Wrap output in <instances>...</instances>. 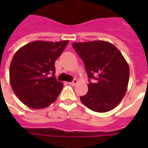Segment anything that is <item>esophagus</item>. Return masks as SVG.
I'll return each instance as SVG.
<instances>
[{"mask_svg": "<svg viewBox=\"0 0 148 148\" xmlns=\"http://www.w3.org/2000/svg\"><path fill=\"white\" fill-rule=\"evenodd\" d=\"M78 83V81H77V80H76V79H74V81H72V82H69V85H71V86H74V85H76Z\"/></svg>", "mask_w": 148, "mask_h": 148, "instance_id": "esophagus-1", "label": "esophagus"}]
</instances>
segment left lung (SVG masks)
I'll return each instance as SVG.
<instances>
[{"instance_id":"left-lung-1","label":"left lung","mask_w":148,"mask_h":148,"mask_svg":"<svg viewBox=\"0 0 148 148\" xmlns=\"http://www.w3.org/2000/svg\"><path fill=\"white\" fill-rule=\"evenodd\" d=\"M83 60L88 77L95 82L88 84V91L80 97L91 110L109 111L119 104L127 89L128 64L114 45L103 40L73 43Z\"/></svg>"}]
</instances>
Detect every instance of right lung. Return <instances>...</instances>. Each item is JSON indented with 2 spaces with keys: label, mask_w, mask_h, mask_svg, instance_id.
I'll use <instances>...</instances> for the list:
<instances>
[{
  "label": "right lung",
  "mask_w": 148,
  "mask_h": 148,
  "mask_svg": "<svg viewBox=\"0 0 148 148\" xmlns=\"http://www.w3.org/2000/svg\"><path fill=\"white\" fill-rule=\"evenodd\" d=\"M67 44V40L58 42L36 40L14 53L10 65V85L25 105L42 109L58 98L63 83L55 78L54 63Z\"/></svg>",
  "instance_id": "right-lung-1"
}]
</instances>
